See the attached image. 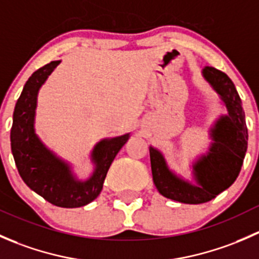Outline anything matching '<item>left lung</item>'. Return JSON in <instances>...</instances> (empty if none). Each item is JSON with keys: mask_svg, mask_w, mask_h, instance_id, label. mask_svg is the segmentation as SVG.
<instances>
[{"mask_svg": "<svg viewBox=\"0 0 259 259\" xmlns=\"http://www.w3.org/2000/svg\"><path fill=\"white\" fill-rule=\"evenodd\" d=\"M202 75L218 94L227 114L221 115L211 125V144L207 153L202 154L192 164L195 183L174 173L161 151L149 146L153 182L158 192L168 199L185 204L209 202L219 193L228 189L241 171L248 145L244 110L233 81L211 66H205Z\"/></svg>", "mask_w": 259, "mask_h": 259, "instance_id": "8db88e82", "label": "left lung"}]
</instances>
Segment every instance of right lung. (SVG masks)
<instances>
[{
    "label": "right lung",
    "instance_id": "1",
    "mask_svg": "<svg viewBox=\"0 0 259 259\" xmlns=\"http://www.w3.org/2000/svg\"><path fill=\"white\" fill-rule=\"evenodd\" d=\"M60 62L51 61L26 81L15 106L11 150L18 173L30 189L57 207L79 208L100 194L109 168L130 133L100 140L90 155L95 165L93 174L86 180L77 178L70 163L50 150L35 132L38 91Z\"/></svg>",
    "mask_w": 259,
    "mask_h": 259
}]
</instances>
